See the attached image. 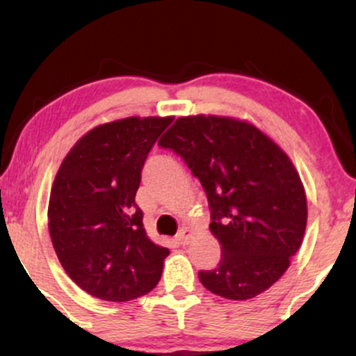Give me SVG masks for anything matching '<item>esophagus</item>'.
<instances>
[{"label": "esophagus", "instance_id": "1", "mask_svg": "<svg viewBox=\"0 0 356 356\" xmlns=\"http://www.w3.org/2000/svg\"><path fill=\"white\" fill-rule=\"evenodd\" d=\"M192 236H194V231H192L191 227H184V229L177 234L179 244H182V246H186V244H189V241L192 239Z\"/></svg>", "mask_w": 356, "mask_h": 356}]
</instances>
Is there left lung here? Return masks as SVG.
I'll return each mask as SVG.
<instances>
[{"label": "left lung", "mask_w": 356, "mask_h": 356, "mask_svg": "<svg viewBox=\"0 0 356 356\" xmlns=\"http://www.w3.org/2000/svg\"><path fill=\"white\" fill-rule=\"evenodd\" d=\"M159 144L172 149L199 177L220 243L218 268L199 273L204 288L244 301L271 288L305 238L308 204L289 155L248 120L179 117Z\"/></svg>", "instance_id": "obj_1"}]
</instances>
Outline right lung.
Listing matches in <instances>:
<instances>
[{"mask_svg":"<svg viewBox=\"0 0 356 356\" xmlns=\"http://www.w3.org/2000/svg\"><path fill=\"white\" fill-rule=\"evenodd\" d=\"M170 122L125 117L93 127L53 181L51 244L72 281L99 300H136L161 280L169 249L147 236L136 194L147 154Z\"/></svg>","mask_w":356,"mask_h":356,"instance_id":"right-lung-1","label":"right lung"}]
</instances>
